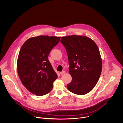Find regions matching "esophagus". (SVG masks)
I'll list each match as a JSON object with an SVG mask.
<instances>
[{"label": "esophagus", "mask_w": 123, "mask_h": 123, "mask_svg": "<svg viewBox=\"0 0 123 123\" xmlns=\"http://www.w3.org/2000/svg\"><path fill=\"white\" fill-rule=\"evenodd\" d=\"M65 71H64V70H63V71H62V72H60V74H61V75H63V74H64V73H65Z\"/></svg>", "instance_id": "obj_1"}]
</instances>
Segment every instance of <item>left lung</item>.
<instances>
[{"label": "left lung", "instance_id": "obj_1", "mask_svg": "<svg viewBox=\"0 0 123 123\" xmlns=\"http://www.w3.org/2000/svg\"><path fill=\"white\" fill-rule=\"evenodd\" d=\"M61 43L67 53L72 80L67 85L70 92L82 95L97 83L102 70V60L96 43L86 36L62 37Z\"/></svg>", "mask_w": 123, "mask_h": 123}]
</instances>
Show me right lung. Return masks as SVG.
I'll list each match as a JSON object with an SVG mask.
<instances>
[{
	"instance_id": "right-lung-1",
	"label": "right lung",
	"mask_w": 123,
	"mask_h": 123,
	"mask_svg": "<svg viewBox=\"0 0 123 123\" xmlns=\"http://www.w3.org/2000/svg\"><path fill=\"white\" fill-rule=\"evenodd\" d=\"M60 37L38 36L29 38L21 47L18 57V74L29 91L38 96L50 92L57 75L48 55Z\"/></svg>"
}]
</instances>
